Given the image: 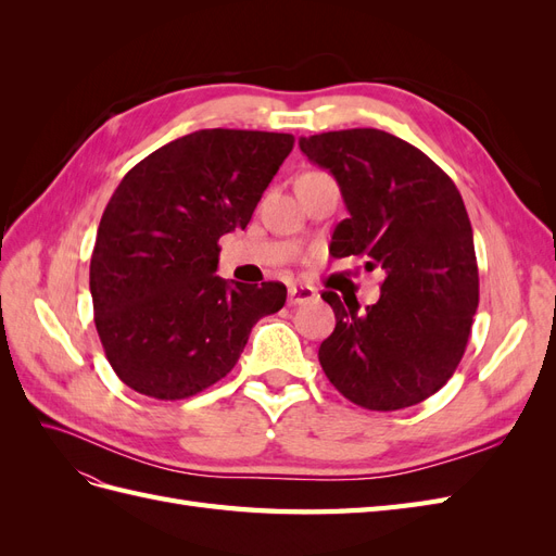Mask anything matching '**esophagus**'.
I'll use <instances>...</instances> for the list:
<instances>
[{
    "instance_id": "esophagus-1",
    "label": "esophagus",
    "mask_w": 556,
    "mask_h": 556,
    "mask_svg": "<svg viewBox=\"0 0 556 556\" xmlns=\"http://www.w3.org/2000/svg\"><path fill=\"white\" fill-rule=\"evenodd\" d=\"M317 296L313 285H292L290 288V294H288V304L290 306H299V304H308V301H313Z\"/></svg>"
}]
</instances>
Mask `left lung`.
<instances>
[{
    "label": "left lung",
    "instance_id": "1",
    "mask_svg": "<svg viewBox=\"0 0 556 556\" xmlns=\"http://www.w3.org/2000/svg\"><path fill=\"white\" fill-rule=\"evenodd\" d=\"M299 148L339 182L348 217L333 257L359 255L384 268L380 299L323 292L336 329L319 364L345 399L399 410L429 399L459 366L478 308L473 229L457 185L422 150L380 129L301 137Z\"/></svg>",
    "mask_w": 556,
    "mask_h": 556
}]
</instances>
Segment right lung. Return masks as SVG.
Returning <instances> with one entry per match:
<instances>
[{"instance_id":"1","label":"right lung","mask_w":556,"mask_h":556,"mask_svg":"<svg viewBox=\"0 0 556 556\" xmlns=\"http://www.w3.org/2000/svg\"><path fill=\"white\" fill-rule=\"evenodd\" d=\"M292 134L199 129L157 148L117 185L90 260L94 325L134 392L188 399L225 378L250 329L278 313L282 282H227L220 237L245 229Z\"/></svg>"}]
</instances>
